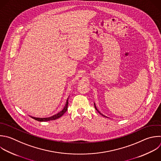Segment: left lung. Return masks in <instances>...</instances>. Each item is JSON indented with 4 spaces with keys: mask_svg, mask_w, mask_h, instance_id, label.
<instances>
[{
    "mask_svg": "<svg viewBox=\"0 0 161 161\" xmlns=\"http://www.w3.org/2000/svg\"><path fill=\"white\" fill-rule=\"evenodd\" d=\"M94 106H95V109H96V110H97V112H98V113H99V114H101V115H102V116H104V117H105V118H107V117H106V116H104V115H103V114H101V113H100V111H98V109H97V108H96V106H95V103H94Z\"/></svg>",
    "mask_w": 161,
    "mask_h": 161,
    "instance_id": "8db88e82",
    "label": "left lung"
}]
</instances>
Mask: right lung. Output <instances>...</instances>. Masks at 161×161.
Returning a JSON list of instances; mask_svg holds the SVG:
<instances>
[{"instance_id":"add662e5","label":"right lung","mask_w":161,"mask_h":161,"mask_svg":"<svg viewBox=\"0 0 161 161\" xmlns=\"http://www.w3.org/2000/svg\"><path fill=\"white\" fill-rule=\"evenodd\" d=\"M68 98H68L67 100H66V105L64 106V108H63V109L60 111L59 113H57L56 114H54L53 115L50 117H48V118H35V117H31L33 119L36 120V121H40V122H43V121H52V120H56L57 119H59V118H61L66 112V111L68 110Z\"/></svg>"}]
</instances>
